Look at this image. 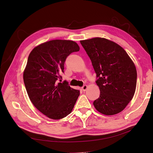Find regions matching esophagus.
I'll return each instance as SVG.
<instances>
[{
  "mask_svg": "<svg viewBox=\"0 0 153 153\" xmlns=\"http://www.w3.org/2000/svg\"><path fill=\"white\" fill-rule=\"evenodd\" d=\"M87 85H84L82 87V90L83 91H86V89H87Z\"/></svg>",
  "mask_w": 153,
  "mask_h": 153,
  "instance_id": "34e87169",
  "label": "esophagus"
}]
</instances>
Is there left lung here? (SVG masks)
Segmentation results:
<instances>
[{
  "instance_id": "obj_1",
  "label": "left lung",
  "mask_w": 153,
  "mask_h": 153,
  "mask_svg": "<svg viewBox=\"0 0 153 153\" xmlns=\"http://www.w3.org/2000/svg\"><path fill=\"white\" fill-rule=\"evenodd\" d=\"M91 60L97 76L99 97L93 104L106 115L122 111L133 97L137 72L134 64L123 48L103 38L81 41Z\"/></svg>"
}]
</instances>
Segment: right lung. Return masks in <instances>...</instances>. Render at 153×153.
Wrapping results in <instances>:
<instances>
[{
	"label": "right lung",
	"mask_w": 153,
	"mask_h": 153,
	"mask_svg": "<svg viewBox=\"0 0 153 153\" xmlns=\"http://www.w3.org/2000/svg\"><path fill=\"white\" fill-rule=\"evenodd\" d=\"M79 51L71 40L55 39L35 47L29 54L23 81L34 106L48 118L59 120L68 115L80 94L66 81L58 82L64 62L72 53ZM61 81V80H60Z\"/></svg>",
	"instance_id": "right-lung-1"
}]
</instances>
